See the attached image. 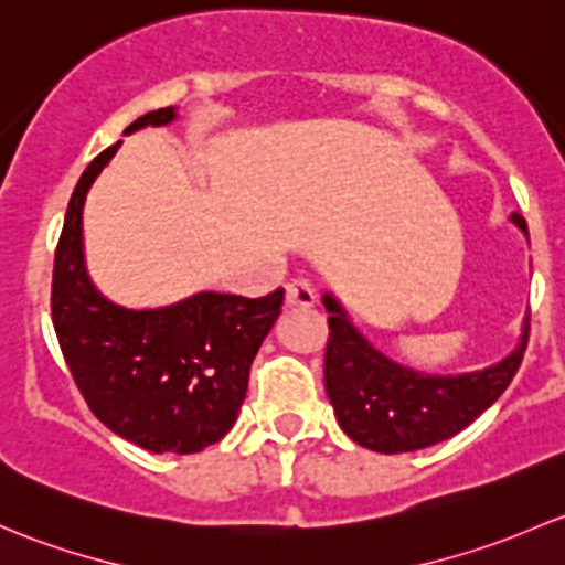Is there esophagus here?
Segmentation results:
<instances>
[{"mask_svg": "<svg viewBox=\"0 0 565 565\" xmlns=\"http://www.w3.org/2000/svg\"><path fill=\"white\" fill-rule=\"evenodd\" d=\"M285 301H288V307H301V310H307V307L316 305V288L307 280L288 282V288H285Z\"/></svg>", "mask_w": 565, "mask_h": 565, "instance_id": "obj_1", "label": "esophagus"}]
</instances>
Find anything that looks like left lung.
Instances as JSON below:
<instances>
[{
    "label": "left lung",
    "instance_id": "1",
    "mask_svg": "<svg viewBox=\"0 0 565 565\" xmlns=\"http://www.w3.org/2000/svg\"><path fill=\"white\" fill-rule=\"evenodd\" d=\"M527 234L522 214H511ZM329 316L326 342V394L342 433L381 455L427 449L468 427L490 408L516 375L525 353L531 318L511 356L468 375H424L392 362L370 345L331 294L323 296Z\"/></svg>",
    "mask_w": 565,
    "mask_h": 565
}]
</instances>
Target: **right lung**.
<instances>
[{
	"label": "right lung",
	"mask_w": 565,
	"mask_h": 565,
	"mask_svg": "<svg viewBox=\"0 0 565 565\" xmlns=\"http://www.w3.org/2000/svg\"><path fill=\"white\" fill-rule=\"evenodd\" d=\"M173 119V106L149 110L125 136ZM116 149L89 162L67 203L51 282L56 340L75 386L110 433L154 455H195L234 427L249 364L280 316L282 288L258 299L203 290L160 310L108 301L86 275L81 212Z\"/></svg>",
	"instance_id": "add662e5"
}]
</instances>
